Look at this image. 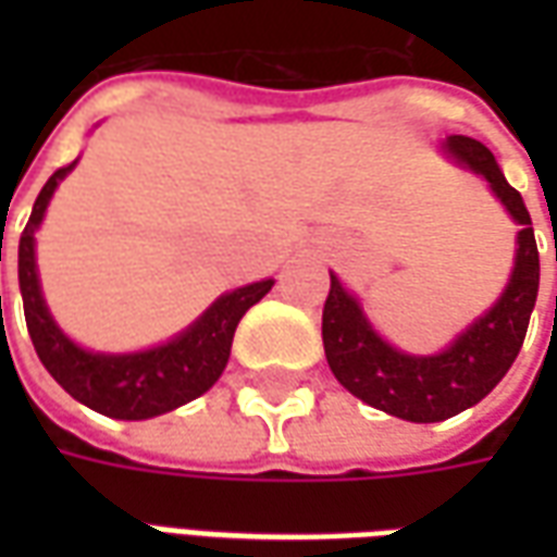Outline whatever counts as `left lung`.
Masks as SVG:
<instances>
[{"mask_svg": "<svg viewBox=\"0 0 557 557\" xmlns=\"http://www.w3.org/2000/svg\"><path fill=\"white\" fill-rule=\"evenodd\" d=\"M442 148L456 163L483 175L507 214L522 226L516 235L513 274L498 301L462 334H456L454 343L438 355H409L391 346L370 325L361 301L339 283L337 274H331V292L322 310L325 358L339 385L367 406L411 423L454 418L478 406L502 382L522 349L540 286V253L531 214L519 190L510 187L498 170L495 154L462 134L444 139Z\"/></svg>", "mask_w": 557, "mask_h": 557, "instance_id": "8db88e82", "label": "left lung"}]
</instances>
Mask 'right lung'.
I'll return each instance as SVG.
<instances>
[{
  "instance_id": "add662e5",
  "label": "right lung",
  "mask_w": 557,
  "mask_h": 557,
  "mask_svg": "<svg viewBox=\"0 0 557 557\" xmlns=\"http://www.w3.org/2000/svg\"><path fill=\"white\" fill-rule=\"evenodd\" d=\"M74 166L77 160L47 178L32 206L29 223L20 235L17 277L32 346L47 367V373L91 411L115 420L158 418L190 399L202 397L208 387L218 382L230 361L232 337L242 315L256 301L265 298L274 280H259V283L220 295L194 325H187L182 334L151 349L127 351V355L83 349L55 325L44 301L38 265H35V232L41 226L55 187Z\"/></svg>"
}]
</instances>
